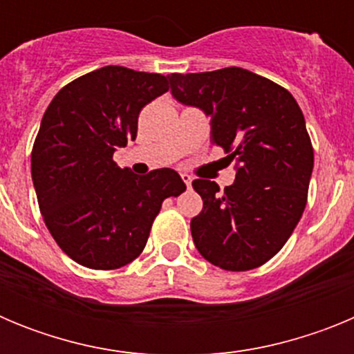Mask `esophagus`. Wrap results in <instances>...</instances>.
Segmentation results:
<instances>
[{"label": "esophagus", "mask_w": 354, "mask_h": 354, "mask_svg": "<svg viewBox=\"0 0 354 354\" xmlns=\"http://www.w3.org/2000/svg\"><path fill=\"white\" fill-rule=\"evenodd\" d=\"M180 177H183L184 184H186L187 187L192 186V180H193V177H192V175H187V174H180Z\"/></svg>", "instance_id": "1"}]
</instances>
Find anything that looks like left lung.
<instances>
[{
    "label": "left lung",
    "instance_id": "left-lung-1",
    "mask_svg": "<svg viewBox=\"0 0 354 354\" xmlns=\"http://www.w3.org/2000/svg\"><path fill=\"white\" fill-rule=\"evenodd\" d=\"M171 93L211 117V143L237 161L236 183L193 187L204 207L192 220L200 255L227 271L273 259L298 225L314 168L305 117L290 92L241 67L170 74Z\"/></svg>",
    "mask_w": 354,
    "mask_h": 354
}]
</instances>
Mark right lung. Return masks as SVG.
<instances>
[{
  "mask_svg": "<svg viewBox=\"0 0 354 354\" xmlns=\"http://www.w3.org/2000/svg\"><path fill=\"white\" fill-rule=\"evenodd\" d=\"M168 77L118 65L65 84L42 117L31 149V179L44 223L72 261L118 270L143 252L162 200L186 189L170 168L143 177L113 161L136 140L145 104L168 92Z\"/></svg>",
  "mask_w": 354,
  "mask_h": 354,
  "instance_id": "add662e5",
  "label": "right lung"
}]
</instances>
